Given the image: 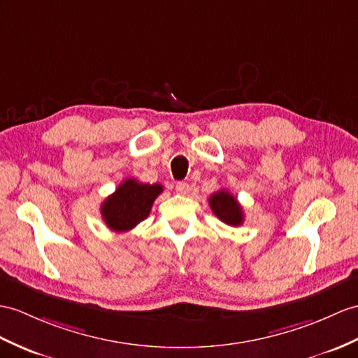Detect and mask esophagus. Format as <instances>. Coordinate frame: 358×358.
Segmentation results:
<instances>
[{"mask_svg": "<svg viewBox=\"0 0 358 358\" xmlns=\"http://www.w3.org/2000/svg\"><path fill=\"white\" fill-rule=\"evenodd\" d=\"M176 191L179 194H187L189 191V185L187 184V182H178L176 184Z\"/></svg>", "mask_w": 358, "mask_h": 358, "instance_id": "1", "label": "esophagus"}]
</instances>
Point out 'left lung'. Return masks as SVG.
I'll use <instances>...</instances> for the list:
<instances>
[{
    "mask_svg": "<svg viewBox=\"0 0 358 358\" xmlns=\"http://www.w3.org/2000/svg\"><path fill=\"white\" fill-rule=\"evenodd\" d=\"M209 206L217 215V219L229 226H240L245 220L241 205L228 189H219L209 197Z\"/></svg>",
    "mask_w": 358,
    "mask_h": 358,
    "instance_id": "8db88e82",
    "label": "left lung"
}]
</instances>
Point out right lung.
<instances>
[{
	"instance_id": "add662e5",
	"label": "right lung",
	"mask_w": 358,
	"mask_h": 358,
	"mask_svg": "<svg viewBox=\"0 0 358 358\" xmlns=\"http://www.w3.org/2000/svg\"><path fill=\"white\" fill-rule=\"evenodd\" d=\"M162 193L161 184H141L136 179H126L101 203V217L108 228L115 232L134 229L150 214L155 199Z\"/></svg>"
}]
</instances>
